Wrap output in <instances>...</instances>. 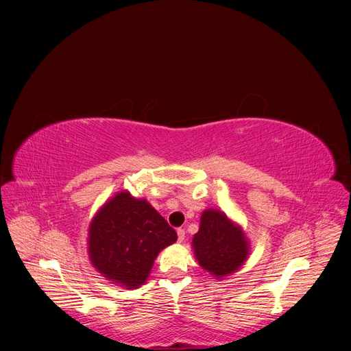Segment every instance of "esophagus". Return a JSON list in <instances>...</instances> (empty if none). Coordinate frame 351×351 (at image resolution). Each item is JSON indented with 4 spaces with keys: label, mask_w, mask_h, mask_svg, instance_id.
Instances as JSON below:
<instances>
[{
    "label": "esophagus",
    "mask_w": 351,
    "mask_h": 351,
    "mask_svg": "<svg viewBox=\"0 0 351 351\" xmlns=\"http://www.w3.org/2000/svg\"><path fill=\"white\" fill-rule=\"evenodd\" d=\"M176 232H178V241L183 242V239H185V230H183L182 228H179Z\"/></svg>",
    "instance_id": "34e87169"
}]
</instances>
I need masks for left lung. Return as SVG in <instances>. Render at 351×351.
Returning a JSON list of instances; mask_svg holds the SVG:
<instances>
[{
    "label": "left lung",
    "instance_id": "obj_1",
    "mask_svg": "<svg viewBox=\"0 0 351 351\" xmlns=\"http://www.w3.org/2000/svg\"><path fill=\"white\" fill-rule=\"evenodd\" d=\"M192 247L200 267L216 279H223L243 266L250 246L241 226L223 212L206 209L200 216Z\"/></svg>",
    "mask_w": 351,
    "mask_h": 351
}]
</instances>
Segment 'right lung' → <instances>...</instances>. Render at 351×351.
Masks as SVG:
<instances>
[{"label":"right lung","instance_id":"add662e5","mask_svg":"<svg viewBox=\"0 0 351 351\" xmlns=\"http://www.w3.org/2000/svg\"><path fill=\"white\" fill-rule=\"evenodd\" d=\"M178 234L146 199L117 193L97 212L88 232L89 261L105 279L126 289L142 286L156 256Z\"/></svg>","mask_w":351,"mask_h":351}]
</instances>
